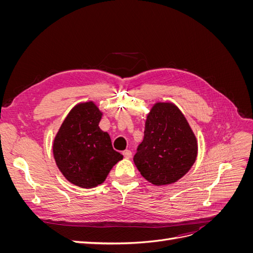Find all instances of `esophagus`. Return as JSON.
<instances>
[{"instance_id": "esophagus-1", "label": "esophagus", "mask_w": 253, "mask_h": 253, "mask_svg": "<svg viewBox=\"0 0 253 253\" xmlns=\"http://www.w3.org/2000/svg\"><path fill=\"white\" fill-rule=\"evenodd\" d=\"M122 155L125 156V158L128 159V158H131V157H132V152L129 151V150H126V151L122 152Z\"/></svg>"}]
</instances>
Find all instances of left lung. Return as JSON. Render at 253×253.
I'll list each match as a JSON object with an SVG mask.
<instances>
[{
  "label": "left lung",
  "mask_w": 253,
  "mask_h": 253,
  "mask_svg": "<svg viewBox=\"0 0 253 253\" xmlns=\"http://www.w3.org/2000/svg\"><path fill=\"white\" fill-rule=\"evenodd\" d=\"M198 144L185 115L173 102H156L147 115L144 137L133 160L155 186L178 181L195 164Z\"/></svg>",
  "instance_id": "8db88e82"
}]
</instances>
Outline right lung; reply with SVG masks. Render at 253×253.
Here are the masks:
<instances>
[{"instance_id": "right-lung-1", "label": "right lung", "mask_w": 253, "mask_h": 253, "mask_svg": "<svg viewBox=\"0 0 253 253\" xmlns=\"http://www.w3.org/2000/svg\"><path fill=\"white\" fill-rule=\"evenodd\" d=\"M102 116L94 101L76 104L52 142L58 169L71 183L83 189L101 185L112 168L124 158L113 149L109 133L99 126Z\"/></svg>"}]
</instances>
